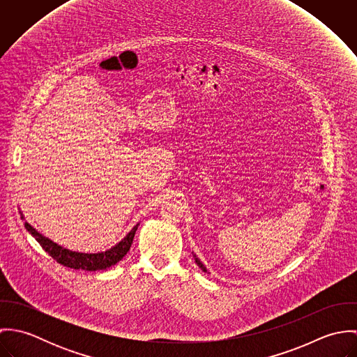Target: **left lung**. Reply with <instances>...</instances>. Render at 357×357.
<instances>
[{
    "instance_id": "obj_1",
    "label": "left lung",
    "mask_w": 357,
    "mask_h": 357,
    "mask_svg": "<svg viewBox=\"0 0 357 357\" xmlns=\"http://www.w3.org/2000/svg\"><path fill=\"white\" fill-rule=\"evenodd\" d=\"M195 257H197V255H195ZM195 262H197V264H198V266H199V268H201V269H202V271H204V272H207V269H206V268H204V264H202V262H201V261H199V259H198V258H195Z\"/></svg>"
}]
</instances>
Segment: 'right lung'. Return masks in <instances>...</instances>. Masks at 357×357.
Listing matches in <instances>:
<instances>
[{"label": "right lung", "mask_w": 357, "mask_h": 357, "mask_svg": "<svg viewBox=\"0 0 357 357\" xmlns=\"http://www.w3.org/2000/svg\"><path fill=\"white\" fill-rule=\"evenodd\" d=\"M23 218V215H22ZM26 229L36 238V241L41 245V248L51 255L56 262L60 265H64L67 268L73 269H84V271H100L109 268L111 265H115L118 261H121L126 253L129 252L135 234L137 231L139 224L114 248L104 253H95V255H88V253H78V252H71L68 249H63L61 246L53 243L51 239L43 236L40 232H37L30 224H24Z\"/></svg>", "instance_id": "right-lung-1"}]
</instances>
